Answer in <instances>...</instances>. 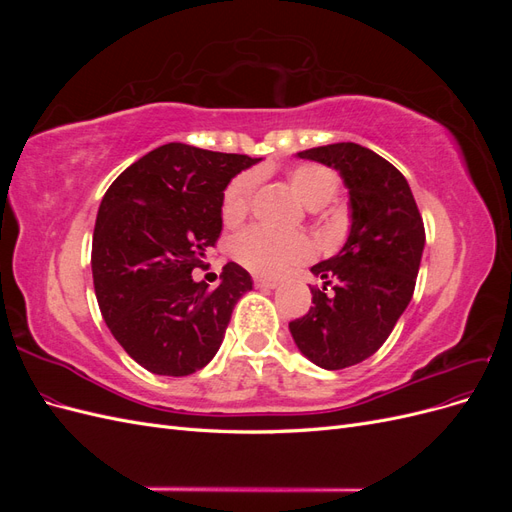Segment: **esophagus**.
<instances>
[{
  "instance_id": "obj_1",
  "label": "esophagus",
  "mask_w": 512,
  "mask_h": 512,
  "mask_svg": "<svg viewBox=\"0 0 512 512\" xmlns=\"http://www.w3.org/2000/svg\"><path fill=\"white\" fill-rule=\"evenodd\" d=\"M254 284L256 288H277V280H271V277H260V275L254 277Z\"/></svg>"
}]
</instances>
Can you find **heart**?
Returning a JSON list of instances; mask_svg holds the SVG:
<instances>
[{
  "label": "heart",
  "mask_w": 512,
  "mask_h": 512,
  "mask_svg": "<svg viewBox=\"0 0 512 512\" xmlns=\"http://www.w3.org/2000/svg\"><path fill=\"white\" fill-rule=\"evenodd\" d=\"M288 188L307 209H322L337 194L339 177L331 168L320 164H299L286 173ZM256 190V175L243 173L228 183L222 198L224 224L237 226L252 205ZM232 258L239 265L260 275H280L288 267L312 256V243L307 237L292 232V235H271L267 230L250 228L230 245Z\"/></svg>",
  "instance_id": "1"
}]
</instances>
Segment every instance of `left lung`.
<instances>
[{
  "label": "left lung",
  "mask_w": 512,
  "mask_h": 512,
  "mask_svg": "<svg viewBox=\"0 0 512 512\" xmlns=\"http://www.w3.org/2000/svg\"><path fill=\"white\" fill-rule=\"evenodd\" d=\"M297 158L335 168L344 179L350 230L342 250L312 267L322 288H312L314 305L288 329L314 365L344 369L369 359L406 312L425 228L406 177L371 149L335 143Z\"/></svg>",
  "instance_id": "8db88e82"
}]
</instances>
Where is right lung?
Instances as JSON below:
<instances>
[{"label":"right lung","mask_w":512,"mask_h":512,"mask_svg":"<svg viewBox=\"0 0 512 512\" xmlns=\"http://www.w3.org/2000/svg\"><path fill=\"white\" fill-rule=\"evenodd\" d=\"M260 158L168 143L106 190L94 228L91 271L102 318L132 359L158 376H190L220 350L252 275L228 262L207 290L203 267L222 232L232 177Z\"/></svg>","instance_id":"add662e5"}]
</instances>
